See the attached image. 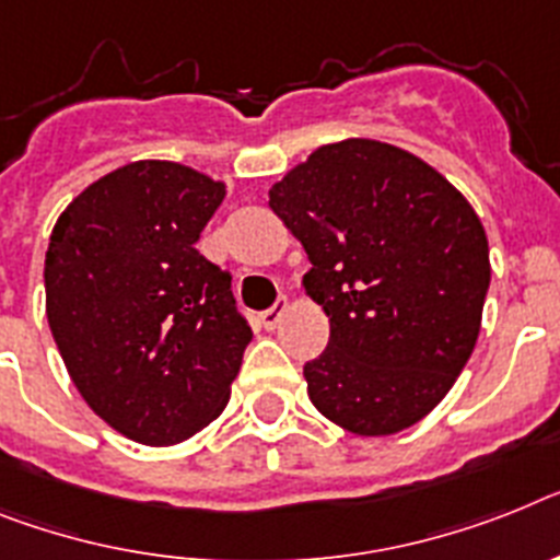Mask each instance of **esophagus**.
I'll return each mask as SVG.
<instances>
[{"mask_svg":"<svg viewBox=\"0 0 560 560\" xmlns=\"http://www.w3.org/2000/svg\"><path fill=\"white\" fill-rule=\"evenodd\" d=\"M288 302H279V304H272V307H267L265 313H261V324H265L267 330H276L281 324V318H284V313H288Z\"/></svg>","mask_w":560,"mask_h":560,"instance_id":"1","label":"esophagus"}]
</instances>
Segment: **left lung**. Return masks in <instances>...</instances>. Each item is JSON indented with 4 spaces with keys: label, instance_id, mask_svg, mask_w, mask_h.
Instances as JSON below:
<instances>
[{
    "label": "left lung",
    "instance_id": "8db88e82",
    "mask_svg": "<svg viewBox=\"0 0 560 560\" xmlns=\"http://www.w3.org/2000/svg\"><path fill=\"white\" fill-rule=\"evenodd\" d=\"M310 258L304 290L330 341L307 396L355 435L418 424L450 393L481 330L490 244L462 192L424 159L375 139L322 144L270 187Z\"/></svg>",
    "mask_w": 560,
    "mask_h": 560
}]
</instances>
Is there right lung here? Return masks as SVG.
<instances>
[{
    "label": "right lung",
    "instance_id": "1",
    "mask_svg": "<svg viewBox=\"0 0 560 560\" xmlns=\"http://www.w3.org/2000/svg\"><path fill=\"white\" fill-rule=\"evenodd\" d=\"M224 182L142 159L84 187L56 219L45 310L65 368L121 435L171 447L222 416L250 327L228 270L196 250Z\"/></svg>",
    "mask_w": 560,
    "mask_h": 560
}]
</instances>
